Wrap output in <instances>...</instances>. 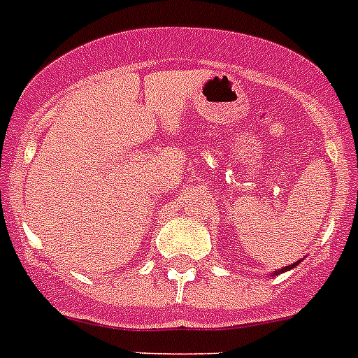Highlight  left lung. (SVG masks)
Returning <instances> with one entry per match:
<instances>
[{
  "mask_svg": "<svg viewBox=\"0 0 358 358\" xmlns=\"http://www.w3.org/2000/svg\"><path fill=\"white\" fill-rule=\"evenodd\" d=\"M296 264H298V262H294V264H291V266H286V268H282V270H280V273H284V271L291 270V268H294V266H296ZM277 273H278V271H277Z\"/></svg>",
  "mask_w": 358,
  "mask_h": 358,
  "instance_id": "left-lung-1",
  "label": "left lung"
}]
</instances>
